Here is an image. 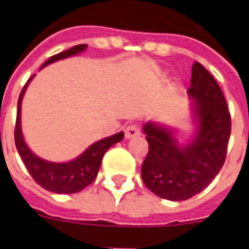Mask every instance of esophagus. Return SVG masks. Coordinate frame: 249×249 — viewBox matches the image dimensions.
<instances>
[{
	"label": "esophagus",
	"instance_id": "34e87169",
	"mask_svg": "<svg viewBox=\"0 0 249 249\" xmlns=\"http://www.w3.org/2000/svg\"><path fill=\"white\" fill-rule=\"evenodd\" d=\"M124 133H126L127 138H132V137H136V136H140L141 135L140 127H138L137 124H129V126H127L126 129H124Z\"/></svg>",
	"mask_w": 249,
	"mask_h": 249
}]
</instances>
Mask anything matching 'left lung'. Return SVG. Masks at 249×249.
<instances>
[{
	"label": "left lung",
	"mask_w": 249,
	"mask_h": 249,
	"mask_svg": "<svg viewBox=\"0 0 249 249\" xmlns=\"http://www.w3.org/2000/svg\"><path fill=\"white\" fill-rule=\"evenodd\" d=\"M188 94L197 132L182 146L173 131L158 123L143 126L148 153L141 175L149 191L169 201H186L198 195L223 166L231 136V113L221 87L201 63L192 66Z\"/></svg>",
	"instance_id": "obj_1"
}]
</instances>
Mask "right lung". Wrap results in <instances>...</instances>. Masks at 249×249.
Instances as JSON below:
<instances>
[{
    "label": "right lung",
    "instance_id": "1",
    "mask_svg": "<svg viewBox=\"0 0 249 249\" xmlns=\"http://www.w3.org/2000/svg\"><path fill=\"white\" fill-rule=\"evenodd\" d=\"M86 48H87V45L73 46L65 52L50 57L43 63L42 67L52 62H56L58 59L74 56V54L85 51ZM31 80H32V77L27 81L23 89L21 91L18 103H17V117L16 126H15V143H16L17 151H18L30 175L42 188L50 191V192L68 193V195L80 192L89 184H91L94 181V178L97 177L101 162H102V158L107 149L117 142H121L124 135H123V132H120L111 137L103 138L96 143L91 144L80 157L66 162V163H54V162H48V160L37 157L27 147L21 131V102Z\"/></svg>",
    "mask_w": 249,
    "mask_h": 249
}]
</instances>
